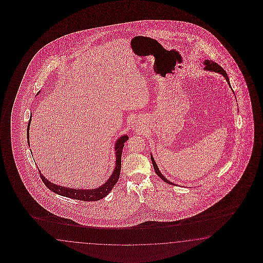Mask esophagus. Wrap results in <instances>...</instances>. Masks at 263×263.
Masks as SVG:
<instances>
[{"label":"esophagus","mask_w":263,"mask_h":263,"mask_svg":"<svg viewBox=\"0 0 263 263\" xmlns=\"http://www.w3.org/2000/svg\"><path fill=\"white\" fill-rule=\"evenodd\" d=\"M137 128H138V126H137V127H136V129H137Z\"/></svg>","instance_id":"obj_1"}]
</instances>
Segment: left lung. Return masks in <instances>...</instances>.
<instances>
[{
  "instance_id": "1",
  "label": "left lung",
  "mask_w": 263,
  "mask_h": 263,
  "mask_svg": "<svg viewBox=\"0 0 263 263\" xmlns=\"http://www.w3.org/2000/svg\"><path fill=\"white\" fill-rule=\"evenodd\" d=\"M203 64L205 65L204 70H207V71L216 72V73H219V74L223 75V77H224V79L227 80L228 84H229V85H231V84H230V79H229V77H228L227 72L224 71L223 68H222L219 64H216V63L212 62V61H208V60H205V61L203 62ZM151 154H152V153H151ZM151 158H152V165H153V167H154V171H155V173L157 174V175L159 176L160 178H161V179H163V180H164L165 182H167V183L175 185V183H173V182H171L170 180H167V178H166L164 175H162V173L160 172L159 167L157 166V164H156L155 160L153 158L152 154L151 155Z\"/></svg>"
}]
</instances>
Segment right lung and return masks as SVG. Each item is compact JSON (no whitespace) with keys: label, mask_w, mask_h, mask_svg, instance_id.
Instances as JSON below:
<instances>
[{"label":"right lung","mask_w":263,"mask_h":263,"mask_svg":"<svg viewBox=\"0 0 263 263\" xmlns=\"http://www.w3.org/2000/svg\"><path fill=\"white\" fill-rule=\"evenodd\" d=\"M39 95V93H37ZM31 120L32 117L29 120L28 127H27V140H28V144L30 146V125H31ZM128 136H120V138L116 141L115 143V153H116V164L114 171L110 175V177L104 182L101 186L96 187L95 189H74V188H68L64 186H60L58 184L52 183L49 181V179L45 178V176L40 173V177L43 181V183L46 185L48 189L51 191L56 193L60 196H64L66 198H70L73 199H79V200H86V201H95V200H99L106 197L110 192H111L112 187L115 184H117L119 178H120V168H121V152L122 148L124 146V143L127 141ZM32 152V151H31Z\"/></svg>","instance_id":"obj_1"}]
</instances>
